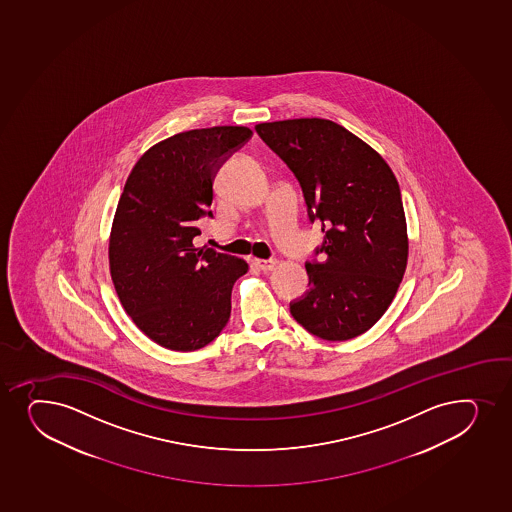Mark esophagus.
Instances as JSON below:
<instances>
[{
	"label": "esophagus",
	"instance_id": "1",
	"mask_svg": "<svg viewBox=\"0 0 512 512\" xmlns=\"http://www.w3.org/2000/svg\"><path fill=\"white\" fill-rule=\"evenodd\" d=\"M253 264L257 265L260 270H264V272H269V270L274 269L275 265H277V260L269 259V260H253Z\"/></svg>",
	"mask_w": 512,
	"mask_h": 512
}]
</instances>
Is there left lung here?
Listing matches in <instances>:
<instances>
[{"mask_svg": "<svg viewBox=\"0 0 512 512\" xmlns=\"http://www.w3.org/2000/svg\"><path fill=\"white\" fill-rule=\"evenodd\" d=\"M303 189L323 243L306 262L309 289L291 303L311 335L352 340L382 318L406 272L407 228L396 176L370 145L323 118L255 127Z\"/></svg>", "mask_w": 512, "mask_h": 512, "instance_id": "8db88e82", "label": "left lung"}]
</instances>
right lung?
<instances>
[{"label":"right lung","instance_id":"1","mask_svg":"<svg viewBox=\"0 0 512 512\" xmlns=\"http://www.w3.org/2000/svg\"><path fill=\"white\" fill-rule=\"evenodd\" d=\"M252 130L177 133L138 159L123 187L110 235V272L133 323L160 347L193 352L225 328L231 289L245 260L196 248L198 221L213 218V182Z\"/></svg>","mask_w":512,"mask_h":512}]
</instances>
